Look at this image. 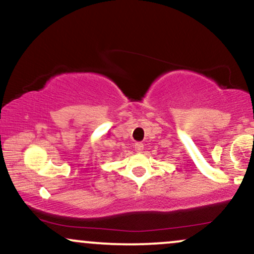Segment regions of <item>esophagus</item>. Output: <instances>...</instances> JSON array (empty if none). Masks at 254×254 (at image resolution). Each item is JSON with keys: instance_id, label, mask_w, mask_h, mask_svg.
<instances>
[{"instance_id": "34e87169", "label": "esophagus", "mask_w": 254, "mask_h": 254, "mask_svg": "<svg viewBox=\"0 0 254 254\" xmlns=\"http://www.w3.org/2000/svg\"><path fill=\"white\" fill-rule=\"evenodd\" d=\"M144 145L143 143H141V142H137V143H135V150L137 151V153H141L142 150H143Z\"/></svg>"}]
</instances>
